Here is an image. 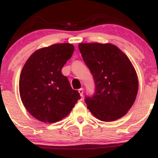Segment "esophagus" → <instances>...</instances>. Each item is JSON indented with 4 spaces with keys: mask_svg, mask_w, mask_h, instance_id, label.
Wrapping results in <instances>:
<instances>
[{
    "mask_svg": "<svg viewBox=\"0 0 158 158\" xmlns=\"http://www.w3.org/2000/svg\"><path fill=\"white\" fill-rule=\"evenodd\" d=\"M79 93L80 94V96L81 97H83V94H84V90H83V88H80V89H79Z\"/></svg>",
    "mask_w": 158,
    "mask_h": 158,
    "instance_id": "34e87169",
    "label": "esophagus"
}]
</instances>
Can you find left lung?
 I'll return each instance as SVG.
<instances>
[{"instance_id":"1","label":"left lung","mask_w":158,"mask_h":158,"mask_svg":"<svg viewBox=\"0 0 158 158\" xmlns=\"http://www.w3.org/2000/svg\"><path fill=\"white\" fill-rule=\"evenodd\" d=\"M79 49L95 81L94 95L85 97L88 108L104 122L123 117L133 106L138 91V78L131 61L110 43H80Z\"/></svg>"}]
</instances>
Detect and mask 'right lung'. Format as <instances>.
<instances>
[{
	"label": "right lung",
	"mask_w": 158,
	"mask_h": 158,
	"mask_svg": "<svg viewBox=\"0 0 158 158\" xmlns=\"http://www.w3.org/2000/svg\"><path fill=\"white\" fill-rule=\"evenodd\" d=\"M74 46L55 44L39 49L27 59L19 79L20 97L27 111L38 120L53 123L70 114L80 95L73 90L61 68Z\"/></svg>",
	"instance_id": "right-lung-1"
}]
</instances>
